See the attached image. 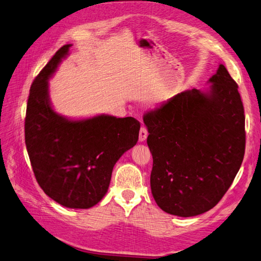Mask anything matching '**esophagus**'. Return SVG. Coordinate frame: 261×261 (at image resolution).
<instances>
[{
	"mask_svg": "<svg viewBox=\"0 0 261 261\" xmlns=\"http://www.w3.org/2000/svg\"><path fill=\"white\" fill-rule=\"evenodd\" d=\"M146 138H148V130H146V128H144V126H142L139 132V141L143 142Z\"/></svg>",
	"mask_w": 261,
	"mask_h": 261,
	"instance_id": "1",
	"label": "esophagus"
}]
</instances>
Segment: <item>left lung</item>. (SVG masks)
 Returning a JSON list of instances; mask_svg holds the SVG:
<instances>
[{
	"instance_id": "8db88e82",
	"label": "left lung",
	"mask_w": 261,
	"mask_h": 261,
	"mask_svg": "<svg viewBox=\"0 0 261 261\" xmlns=\"http://www.w3.org/2000/svg\"><path fill=\"white\" fill-rule=\"evenodd\" d=\"M208 91L186 90L143 117L153 158L151 191L171 215L191 217L212 210L244 160L246 132L242 98L224 65Z\"/></svg>"
}]
</instances>
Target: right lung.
Returning a JSON list of instances; mask_svg holds the SVG:
<instances>
[{
	"label": "right lung",
	"instance_id": "right-lung-1",
	"mask_svg": "<svg viewBox=\"0 0 261 261\" xmlns=\"http://www.w3.org/2000/svg\"><path fill=\"white\" fill-rule=\"evenodd\" d=\"M70 46L59 48L31 86L25 143L45 194L68 208H90L108 191L116 162L137 144L140 122L107 115L68 120L53 110L48 79Z\"/></svg>",
	"mask_w": 261,
	"mask_h": 261
}]
</instances>
